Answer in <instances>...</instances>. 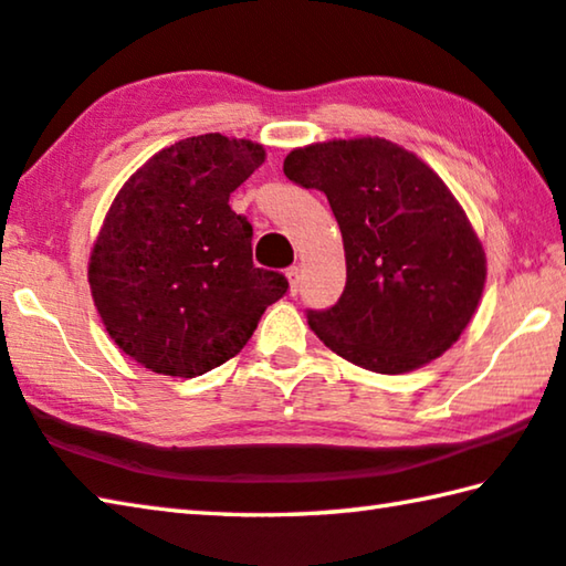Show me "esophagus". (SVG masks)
I'll use <instances>...</instances> for the list:
<instances>
[{"instance_id": "34e87169", "label": "esophagus", "mask_w": 566, "mask_h": 566, "mask_svg": "<svg viewBox=\"0 0 566 566\" xmlns=\"http://www.w3.org/2000/svg\"><path fill=\"white\" fill-rule=\"evenodd\" d=\"M286 280H290V292L292 294L300 292V286H302V270H300V266H290V270H286Z\"/></svg>"}]
</instances>
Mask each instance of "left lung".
Masks as SVG:
<instances>
[{
  "label": "left lung",
  "mask_w": 566,
  "mask_h": 566,
  "mask_svg": "<svg viewBox=\"0 0 566 566\" xmlns=\"http://www.w3.org/2000/svg\"><path fill=\"white\" fill-rule=\"evenodd\" d=\"M284 175L327 195L347 256L339 302L306 312L312 332L377 375L442 357L474 317L486 256L437 171L395 142L359 137L292 149Z\"/></svg>",
  "instance_id": "obj_1"
}]
</instances>
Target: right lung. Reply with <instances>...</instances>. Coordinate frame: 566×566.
<instances>
[{"instance_id": "right-lung-1", "label": "right lung", "mask_w": 566, "mask_h": 566, "mask_svg": "<svg viewBox=\"0 0 566 566\" xmlns=\"http://www.w3.org/2000/svg\"><path fill=\"white\" fill-rule=\"evenodd\" d=\"M264 147L199 134L157 151L114 197L90 256L114 344L157 375L199 377L242 352L290 282L252 262V224L229 195Z\"/></svg>"}]
</instances>
